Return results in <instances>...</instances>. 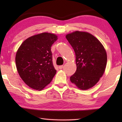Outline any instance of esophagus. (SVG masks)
Here are the masks:
<instances>
[{
  "mask_svg": "<svg viewBox=\"0 0 122 122\" xmlns=\"http://www.w3.org/2000/svg\"><path fill=\"white\" fill-rule=\"evenodd\" d=\"M63 68V66H60L59 67V68L60 69H62Z\"/></svg>",
  "mask_w": 122,
  "mask_h": 122,
  "instance_id": "34e87169",
  "label": "esophagus"
}]
</instances>
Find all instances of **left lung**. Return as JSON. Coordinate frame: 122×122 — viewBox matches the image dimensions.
<instances>
[{
  "label": "left lung",
  "instance_id": "8db88e82",
  "mask_svg": "<svg viewBox=\"0 0 122 122\" xmlns=\"http://www.w3.org/2000/svg\"><path fill=\"white\" fill-rule=\"evenodd\" d=\"M66 37L75 51L77 66L70 80L81 89H90L104 73L107 62L106 50L97 39L87 32L76 31Z\"/></svg>",
  "mask_w": 122,
  "mask_h": 122
}]
</instances>
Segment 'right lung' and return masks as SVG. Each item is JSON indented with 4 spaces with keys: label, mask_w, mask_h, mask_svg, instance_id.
<instances>
[{
    "label": "right lung",
    "mask_w": 122,
    "mask_h": 122,
    "mask_svg": "<svg viewBox=\"0 0 122 122\" xmlns=\"http://www.w3.org/2000/svg\"><path fill=\"white\" fill-rule=\"evenodd\" d=\"M57 40L56 35L42 33L27 39L18 49L16 69L20 77L31 88L43 89L56 74L51 47Z\"/></svg>",
    "instance_id": "1"
}]
</instances>
